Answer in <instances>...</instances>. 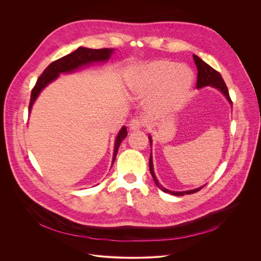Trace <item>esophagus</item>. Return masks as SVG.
Masks as SVG:
<instances>
[{
    "label": "esophagus",
    "mask_w": 261,
    "mask_h": 261,
    "mask_svg": "<svg viewBox=\"0 0 261 261\" xmlns=\"http://www.w3.org/2000/svg\"><path fill=\"white\" fill-rule=\"evenodd\" d=\"M142 126H143V122H142L141 119H138V118L133 119V120L130 122V124H129V128H130V130H132V131L139 130L140 128H142Z\"/></svg>",
    "instance_id": "obj_1"
}]
</instances>
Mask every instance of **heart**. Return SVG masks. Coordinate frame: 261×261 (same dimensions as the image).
<instances>
[{
  "label": "heart",
  "instance_id": "b5f03b06",
  "mask_svg": "<svg viewBox=\"0 0 261 261\" xmlns=\"http://www.w3.org/2000/svg\"><path fill=\"white\" fill-rule=\"evenodd\" d=\"M191 71L181 65L159 60L134 71L130 77V90L137 97L155 90L157 101L165 107H177L187 99L192 88Z\"/></svg>",
  "mask_w": 261,
  "mask_h": 261
}]
</instances>
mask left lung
Returning <instances> with one entry per match:
<instances>
[{
  "instance_id": "8db88e82",
  "label": "left lung",
  "mask_w": 261,
  "mask_h": 261,
  "mask_svg": "<svg viewBox=\"0 0 261 261\" xmlns=\"http://www.w3.org/2000/svg\"><path fill=\"white\" fill-rule=\"evenodd\" d=\"M193 59H194V62H195V65L197 67V83H196V88L197 89H201L203 87H213L215 89H218L223 95L225 96V98L228 100V102L231 104L232 101L229 97V92H228V89L224 83V81H223L221 74L216 71L215 69H213L210 65H207L205 62H203L199 57L193 55ZM148 139H150V144L152 146V137L151 135H148ZM148 166H150V171H151V174L155 180V184L157 187L159 189H161L163 192L165 193H169L171 195H175V196H182V195H186V194H193L197 191H199L201 188H203V186H201V187L199 188H196V189H193V190H188V191H180V192H176V191H170L166 188H164L162 185H160L159 180L157 179L156 175H155V172H154V165H153V156H152V153H151V156H150V161H148Z\"/></svg>"
}]
</instances>
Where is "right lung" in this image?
I'll return each instance as SVG.
<instances>
[{
	"label": "right lung",
	"mask_w": 261,
	"mask_h": 261,
	"mask_svg": "<svg viewBox=\"0 0 261 261\" xmlns=\"http://www.w3.org/2000/svg\"><path fill=\"white\" fill-rule=\"evenodd\" d=\"M115 48H101V49H92L87 47H79L75 51H73L55 62H53L37 80V83L32 90L31 94V100L29 105V114H31L32 106L35 103L36 99L38 98L41 91L49 85L51 82L57 80L60 74L62 73H71L77 69L83 68L84 66H90L94 63H100V62H107L111 55L114 54ZM127 128L126 126H123L121 130L119 131L116 141H115V148H114V157L113 162H111V166L115 163L119 147L121 145V142L126 138L127 136Z\"/></svg>",
	"instance_id": "right-lung-1"
}]
</instances>
